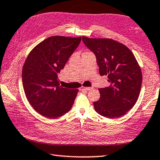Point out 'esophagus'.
<instances>
[{
  "instance_id": "1",
  "label": "esophagus",
  "mask_w": 160,
  "mask_h": 160,
  "mask_svg": "<svg viewBox=\"0 0 160 160\" xmlns=\"http://www.w3.org/2000/svg\"><path fill=\"white\" fill-rule=\"evenodd\" d=\"M93 88H83V87H82V88H80V90H87V91H89V90L92 89Z\"/></svg>"
}]
</instances>
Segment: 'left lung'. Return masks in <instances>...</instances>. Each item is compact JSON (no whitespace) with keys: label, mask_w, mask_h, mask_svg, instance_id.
<instances>
[{"label":"left lung","mask_w":160,"mask_h":160,"mask_svg":"<svg viewBox=\"0 0 160 160\" xmlns=\"http://www.w3.org/2000/svg\"><path fill=\"white\" fill-rule=\"evenodd\" d=\"M85 45L95 54L101 75H108L110 86L98 89L100 98L94 102L98 114L121 117L135 105L140 94L142 72L134 55L122 43L109 38L82 36Z\"/></svg>","instance_id":"left-lung-1"}]
</instances>
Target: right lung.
Listing matches in <instances>:
<instances>
[{
	"mask_svg": "<svg viewBox=\"0 0 160 160\" xmlns=\"http://www.w3.org/2000/svg\"><path fill=\"white\" fill-rule=\"evenodd\" d=\"M81 37L52 36L36 45L22 69V84L28 102L44 117L57 118L68 112L78 89L60 86L57 74L64 68Z\"/></svg>",
	"mask_w": 160,
	"mask_h": 160,
	"instance_id": "1",
	"label": "right lung"
}]
</instances>
